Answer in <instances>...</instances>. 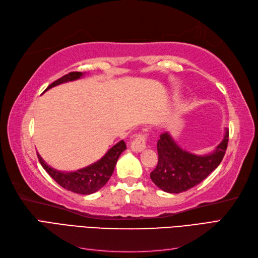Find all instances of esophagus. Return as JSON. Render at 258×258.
<instances>
[{"mask_svg":"<svg viewBox=\"0 0 258 258\" xmlns=\"http://www.w3.org/2000/svg\"><path fill=\"white\" fill-rule=\"evenodd\" d=\"M146 140H147L146 134L138 135L134 141L131 142V150L137 153L142 152L144 148H146Z\"/></svg>","mask_w":258,"mask_h":258,"instance_id":"esophagus-1","label":"esophagus"}]
</instances>
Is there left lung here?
Instances as JSON below:
<instances>
[{
    "mask_svg": "<svg viewBox=\"0 0 258 258\" xmlns=\"http://www.w3.org/2000/svg\"><path fill=\"white\" fill-rule=\"evenodd\" d=\"M229 130L225 129L222 142L207 155H195L182 150L174 140L165 132L157 142L158 163L151 172L154 184L170 194H179L198 185L214 171L227 150Z\"/></svg>",
    "mask_w": 258,
    "mask_h": 258,
    "instance_id": "obj_1",
    "label": "left lung"
}]
</instances>
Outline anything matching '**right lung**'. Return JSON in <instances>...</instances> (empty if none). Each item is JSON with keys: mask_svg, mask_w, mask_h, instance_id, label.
Listing matches in <instances>:
<instances>
[{"mask_svg": "<svg viewBox=\"0 0 258 258\" xmlns=\"http://www.w3.org/2000/svg\"><path fill=\"white\" fill-rule=\"evenodd\" d=\"M83 75L84 74L82 72L69 73L64 76H62L61 79L54 81L52 84H50L48 87L46 88V90H48L60 84L79 80ZM126 143L123 142V140H121V141L114 145L100 160L92 163V165L88 167L74 171V172H61V171L51 168L43 160V158L38 155V153L37 158L40 160L42 167L46 170V172H47L60 186L63 187V188L76 194L90 195L98 191L100 188H102L108 179H110L111 175L114 172L117 160H118L120 154L126 150Z\"/></svg>", "mask_w": 258, "mask_h": 258, "instance_id": "obj_1", "label": "right lung"}]
</instances>
